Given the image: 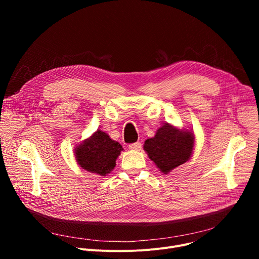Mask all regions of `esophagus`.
<instances>
[{
  "label": "esophagus",
  "mask_w": 259,
  "mask_h": 259,
  "mask_svg": "<svg viewBox=\"0 0 259 259\" xmlns=\"http://www.w3.org/2000/svg\"><path fill=\"white\" fill-rule=\"evenodd\" d=\"M129 148L131 149V150L138 151V150H141V148H142V144H141L140 142H138V143H134V144H131V145H129Z\"/></svg>",
  "instance_id": "34e87169"
}]
</instances>
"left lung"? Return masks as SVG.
<instances>
[{"instance_id":"obj_1","label":"left lung","mask_w":259,"mask_h":259,"mask_svg":"<svg viewBox=\"0 0 259 259\" xmlns=\"http://www.w3.org/2000/svg\"><path fill=\"white\" fill-rule=\"evenodd\" d=\"M194 135L188 130H180L169 124L161 126L154 138L145 142L144 150L157 168L168 174L191 157Z\"/></svg>"}]
</instances>
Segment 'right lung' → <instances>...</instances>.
<instances>
[{"label": "right lung", "mask_w": 259, "mask_h": 259, "mask_svg": "<svg viewBox=\"0 0 259 259\" xmlns=\"http://www.w3.org/2000/svg\"><path fill=\"white\" fill-rule=\"evenodd\" d=\"M74 150L76 161L80 168L105 176L114 169L115 160L120 154L122 147L119 143L109 138L107 133L98 130Z\"/></svg>", "instance_id": "right-lung-1"}]
</instances>
